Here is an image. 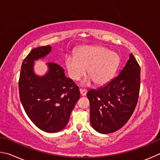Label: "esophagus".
<instances>
[{"label": "esophagus", "instance_id": "obj_1", "mask_svg": "<svg viewBox=\"0 0 160 160\" xmlns=\"http://www.w3.org/2000/svg\"><path fill=\"white\" fill-rule=\"evenodd\" d=\"M80 93L82 95V96H85L86 95V93H87V91H86V89H83V88H80Z\"/></svg>", "mask_w": 160, "mask_h": 160}]
</instances>
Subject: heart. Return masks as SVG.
Returning <instances> with one entry per match:
<instances>
[{
	"mask_svg": "<svg viewBox=\"0 0 160 160\" xmlns=\"http://www.w3.org/2000/svg\"><path fill=\"white\" fill-rule=\"evenodd\" d=\"M117 53L100 46H84L75 56L66 58L65 64L69 77L79 80L88 69V76L95 84L102 85L110 81L119 65Z\"/></svg>",
	"mask_w": 160,
	"mask_h": 160,
	"instance_id": "b5f03b06",
	"label": "heart"
}]
</instances>
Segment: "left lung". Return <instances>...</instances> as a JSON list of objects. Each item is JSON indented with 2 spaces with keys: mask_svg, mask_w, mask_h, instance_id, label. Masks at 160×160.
<instances>
[{
  "mask_svg": "<svg viewBox=\"0 0 160 160\" xmlns=\"http://www.w3.org/2000/svg\"><path fill=\"white\" fill-rule=\"evenodd\" d=\"M141 68L131 53L120 74L97 90L88 91L92 127L101 133L119 130L132 115L138 102Z\"/></svg>",
  "mask_w": 160,
  "mask_h": 160,
  "instance_id": "8db88e82",
  "label": "left lung"
}]
</instances>
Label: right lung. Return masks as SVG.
<instances>
[{"mask_svg": "<svg viewBox=\"0 0 160 160\" xmlns=\"http://www.w3.org/2000/svg\"><path fill=\"white\" fill-rule=\"evenodd\" d=\"M49 45L33 48L22 62L19 78V98L25 112L36 127L48 133L62 129L80 98L77 84L67 78L64 69L48 63L49 71L43 77L33 72V60L48 54Z\"/></svg>", "mask_w": 160, "mask_h": 160, "instance_id": "1", "label": "right lung"}]
</instances>
